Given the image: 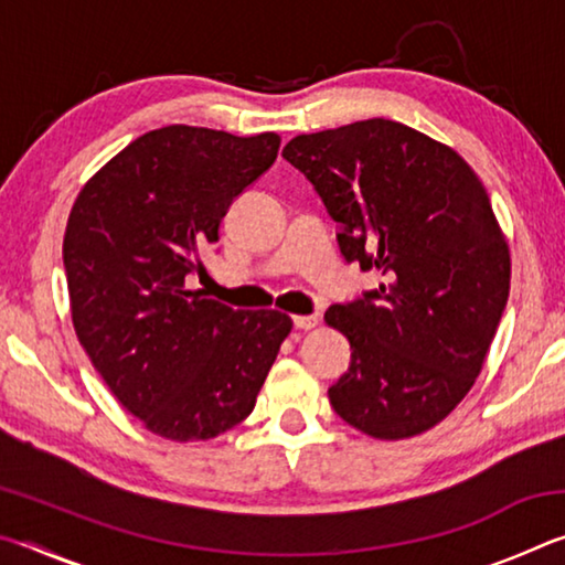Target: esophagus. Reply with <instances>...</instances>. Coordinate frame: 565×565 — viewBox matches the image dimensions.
Masks as SVG:
<instances>
[{
  "mask_svg": "<svg viewBox=\"0 0 565 565\" xmlns=\"http://www.w3.org/2000/svg\"><path fill=\"white\" fill-rule=\"evenodd\" d=\"M319 323V317L317 313H306V317H294V329L299 331H309Z\"/></svg>",
  "mask_w": 565,
  "mask_h": 565,
  "instance_id": "34e87169",
  "label": "esophagus"
}]
</instances>
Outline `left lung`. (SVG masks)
<instances>
[{"label": "left lung", "instance_id": "left-lung-1", "mask_svg": "<svg viewBox=\"0 0 565 565\" xmlns=\"http://www.w3.org/2000/svg\"><path fill=\"white\" fill-rule=\"evenodd\" d=\"M284 159L337 222L347 264L381 274L323 313L351 343L331 408L386 441L426 431L473 386L509 301V244L481 179L391 119L301 134Z\"/></svg>", "mask_w": 565, "mask_h": 565}]
</instances>
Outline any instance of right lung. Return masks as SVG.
<instances>
[{"instance_id":"1","label":"right lung","mask_w":565,"mask_h":565,"mask_svg":"<svg viewBox=\"0 0 565 565\" xmlns=\"http://www.w3.org/2000/svg\"><path fill=\"white\" fill-rule=\"evenodd\" d=\"M279 145L271 131L171 124L119 151L72 206L64 271L76 337L151 434L204 441L242 424L289 337L286 313L234 311L186 289Z\"/></svg>"}]
</instances>
